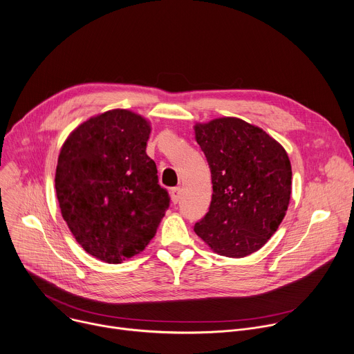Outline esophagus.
I'll use <instances>...</instances> for the list:
<instances>
[{
  "label": "esophagus",
  "mask_w": 354,
  "mask_h": 354,
  "mask_svg": "<svg viewBox=\"0 0 354 354\" xmlns=\"http://www.w3.org/2000/svg\"><path fill=\"white\" fill-rule=\"evenodd\" d=\"M171 198H172L174 204H176L179 201V198H180V189L179 187H174L171 190Z\"/></svg>",
  "instance_id": "34e87169"
}]
</instances>
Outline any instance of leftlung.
I'll return each mask as SVG.
<instances>
[{"label":"left lung","instance_id":"left-lung-1","mask_svg":"<svg viewBox=\"0 0 354 354\" xmlns=\"http://www.w3.org/2000/svg\"><path fill=\"white\" fill-rule=\"evenodd\" d=\"M211 171L212 198L194 232L215 253L241 259L260 250L282 222L292 192L285 149L238 118L194 127Z\"/></svg>","mask_w":354,"mask_h":354}]
</instances>
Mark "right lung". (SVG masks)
<instances>
[{"label": "right lung", "instance_id": "obj_1", "mask_svg": "<svg viewBox=\"0 0 354 354\" xmlns=\"http://www.w3.org/2000/svg\"><path fill=\"white\" fill-rule=\"evenodd\" d=\"M150 125L127 109L90 118L64 143L55 190L77 243L95 259L118 264L145 250L169 207L147 156Z\"/></svg>", "mask_w": 354, "mask_h": 354}]
</instances>
